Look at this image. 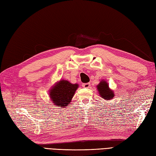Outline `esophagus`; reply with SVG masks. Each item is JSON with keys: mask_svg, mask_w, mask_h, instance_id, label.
<instances>
[{"mask_svg": "<svg viewBox=\"0 0 156 156\" xmlns=\"http://www.w3.org/2000/svg\"><path fill=\"white\" fill-rule=\"evenodd\" d=\"M82 86L83 87H86V88H88L90 87V83H83L82 84Z\"/></svg>", "mask_w": 156, "mask_h": 156, "instance_id": "1", "label": "esophagus"}]
</instances>
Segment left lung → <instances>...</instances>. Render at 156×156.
Instances as JSON below:
<instances>
[{"instance_id":"left-lung-1","label":"left lung","mask_w":156,"mask_h":156,"mask_svg":"<svg viewBox=\"0 0 156 156\" xmlns=\"http://www.w3.org/2000/svg\"><path fill=\"white\" fill-rule=\"evenodd\" d=\"M96 88L99 95L101 96L102 99L106 100V101H110V100H112L114 98V91L109 87V86H108V83L107 81L102 79V80L100 81L98 85H97Z\"/></svg>"}]
</instances>
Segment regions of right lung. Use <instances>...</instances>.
Instances as JSON below:
<instances>
[{
    "label": "right lung",
    "instance_id": "add662e5",
    "mask_svg": "<svg viewBox=\"0 0 156 156\" xmlns=\"http://www.w3.org/2000/svg\"><path fill=\"white\" fill-rule=\"evenodd\" d=\"M79 84L71 83L64 79H60L49 91V96L54 105L61 108L67 107L71 102Z\"/></svg>",
    "mask_w": 156,
    "mask_h": 156
}]
</instances>
